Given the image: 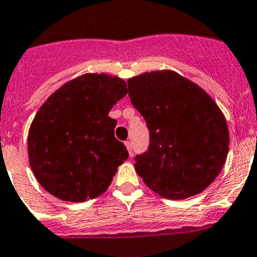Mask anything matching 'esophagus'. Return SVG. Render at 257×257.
I'll return each instance as SVG.
<instances>
[{
  "mask_svg": "<svg viewBox=\"0 0 257 257\" xmlns=\"http://www.w3.org/2000/svg\"><path fill=\"white\" fill-rule=\"evenodd\" d=\"M125 147H126V149H128V153H129V157H132L133 156V149H132V143L131 142H125Z\"/></svg>",
  "mask_w": 257,
  "mask_h": 257,
  "instance_id": "esophagus-1",
  "label": "esophagus"
}]
</instances>
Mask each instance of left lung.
<instances>
[{
    "label": "left lung",
    "instance_id": "left-lung-1",
    "mask_svg": "<svg viewBox=\"0 0 257 257\" xmlns=\"http://www.w3.org/2000/svg\"><path fill=\"white\" fill-rule=\"evenodd\" d=\"M129 98L151 134L136 171L157 195L184 200L205 191L222 169L230 134L223 113L201 86L173 70L128 79Z\"/></svg>",
    "mask_w": 257,
    "mask_h": 257
}]
</instances>
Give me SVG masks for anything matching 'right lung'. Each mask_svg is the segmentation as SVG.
<instances>
[{
	"label": "right lung",
	"instance_id": "add662e5",
	"mask_svg": "<svg viewBox=\"0 0 257 257\" xmlns=\"http://www.w3.org/2000/svg\"><path fill=\"white\" fill-rule=\"evenodd\" d=\"M123 79L83 74L60 86L37 110L27 138L29 162L39 183L55 197L85 202L103 195L128 158L108 115L126 95Z\"/></svg>",
	"mask_w": 257,
	"mask_h": 257
}]
</instances>
